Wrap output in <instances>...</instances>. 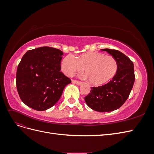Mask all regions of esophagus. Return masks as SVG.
<instances>
[{"mask_svg": "<svg viewBox=\"0 0 154 154\" xmlns=\"http://www.w3.org/2000/svg\"><path fill=\"white\" fill-rule=\"evenodd\" d=\"M72 82L73 83H75V84H76V85H80L82 84V83L81 82H80V81H76V80H72Z\"/></svg>", "mask_w": 154, "mask_h": 154, "instance_id": "obj_1", "label": "esophagus"}]
</instances>
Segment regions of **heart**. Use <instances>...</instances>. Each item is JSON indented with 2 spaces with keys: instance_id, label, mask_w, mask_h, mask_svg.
I'll use <instances>...</instances> for the list:
<instances>
[{
  "instance_id": "b5f03b06",
  "label": "heart",
  "mask_w": 154,
  "mask_h": 154,
  "mask_svg": "<svg viewBox=\"0 0 154 154\" xmlns=\"http://www.w3.org/2000/svg\"><path fill=\"white\" fill-rule=\"evenodd\" d=\"M62 69L69 76L85 69L90 83L98 86L108 83L116 75L118 63L112 57L99 53H85L77 58L69 54L62 60Z\"/></svg>"
}]
</instances>
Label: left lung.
<instances>
[{
  "label": "left lung",
  "mask_w": 154,
  "mask_h": 154,
  "mask_svg": "<svg viewBox=\"0 0 154 154\" xmlns=\"http://www.w3.org/2000/svg\"><path fill=\"white\" fill-rule=\"evenodd\" d=\"M101 50L115 58L118 63V71L106 84L91 87L90 93L85 97V101L91 109L105 112L117 110L124 104L132 91L135 75L134 63L125 54L114 49Z\"/></svg>",
  "instance_id": "left-lung-1"
}]
</instances>
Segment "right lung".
I'll return each mask as SVG.
<instances>
[{
  "label": "right lung",
  "mask_w": 154,
  "mask_h": 154,
  "mask_svg": "<svg viewBox=\"0 0 154 154\" xmlns=\"http://www.w3.org/2000/svg\"><path fill=\"white\" fill-rule=\"evenodd\" d=\"M62 51L41 47L27 51L17 67V91L23 103L38 111L57 103L64 88L71 82L60 72Z\"/></svg>",
  "instance_id": "obj_1"
}]
</instances>
